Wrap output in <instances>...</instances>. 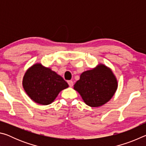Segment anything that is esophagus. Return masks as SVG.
<instances>
[{
  "instance_id": "obj_1",
  "label": "esophagus",
  "mask_w": 146,
  "mask_h": 146,
  "mask_svg": "<svg viewBox=\"0 0 146 146\" xmlns=\"http://www.w3.org/2000/svg\"><path fill=\"white\" fill-rule=\"evenodd\" d=\"M68 84H69V86H70V87H72V86H73V82L72 80H68Z\"/></svg>"
}]
</instances>
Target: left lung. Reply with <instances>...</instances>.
Returning <instances> with one entry per match:
<instances>
[{
	"label": "left lung",
	"mask_w": 146,
	"mask_h": 146,
	"mask_svg": "<svg viewBox=\"0 0 146 146\" xmlns=\"http://www.w3.org/2000/svg\"><path fill=\"white\" fill-rule=\"evenodd\" d=\"M117 87V80L113 71L100 64L81 74L74 90L78 91L88 106L99 107L112 98Z\"/></svg>",
	"instance_id": "left-lung-1"
}]
</instances>
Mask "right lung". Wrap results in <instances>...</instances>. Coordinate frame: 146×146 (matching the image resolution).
<instances>
[{
  "label": "right lung",
  "instance_id": "add662e5",
  "mask_svg": "<svg viewBox=\"0 0 146 146\" xmlns=\"http://www.w3.org/2000/svg\"><path fill=\"white\" fill-rule=\"evenodd\" d=\"M23 86L29 98L41 105L50 104L62 90L69 87L61 76L40 63L26 71Z\"/></svg>",
  "mask_w": 146,
  "mask_h": 146
}]
</instances>
